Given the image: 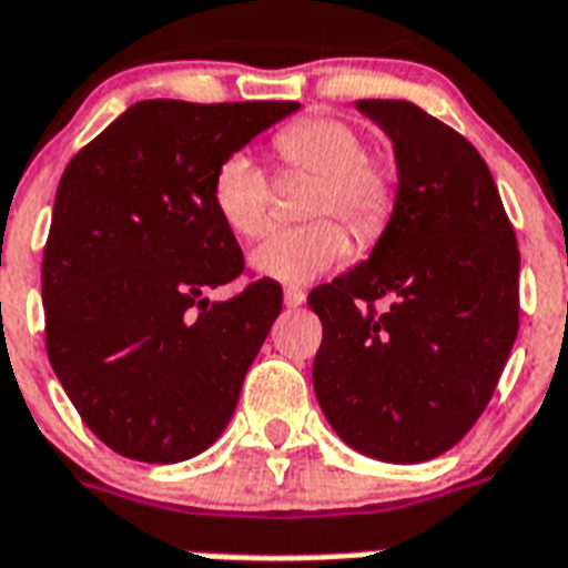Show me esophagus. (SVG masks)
I'll return each mask as SVG.
<instances>
[{
  "label": "esophagus",
  "instance_id": "esophagus-1",
  "mask_svg": "<svg viewBox=\"0 0 568 568\" xmlns=\"http://www.w3.org/2000/svg\"><path fill=\"white\" fill-rule=\"evenodd\" d=\"M284 305H287V307H302V305H305V290H298V287H287V290H284Z\"/></svg>",
  "mask_w": 568,
  "mask_h": 568
}]
</instances>
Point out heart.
Instances as JSON below:
<instances>
[{"label":"heart","instance_id":"b5f03b06","mask_svg":"<svg viewBox=\"0 0 568 568\" xmlns=\"http://www.w3.org/2000/svg\"><path fill=\"white\" fill-rule=\"evenodd\" d=\"M281 162L316 178L307 215H337L355 240L371 243L388 224L397 186L390 171L367 160L362 133L337 118H307L275 135ZM213 206L227 231L254 240L270 227V178L252 156L234 153L213 178ZM349 254V236L337 222H314L266 236L252 254V270L278 284H311L337 270Z\"/></svg>","mask_w":568,"mask_h":568}]
</instances>
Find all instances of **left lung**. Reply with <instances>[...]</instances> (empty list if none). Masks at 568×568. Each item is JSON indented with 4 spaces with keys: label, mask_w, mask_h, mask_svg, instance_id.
I'll list each match as a JSON object with an SVG mask.
<instances>
[{
    "label": "left lung",
    "mask_w": 568,
    "mask_h": 568,
    "mask_svg": "<svg viewBox=\"0 0 568 568\" xmlns=\"http://www.w3.org/2000/svg\"><path fill=\"white\" fill-rule=\"evenodd\" d=\"M355 109L394 144L397 197L371 257L307 296L314 390L353 450L426 463L483 415L516 344V234L468 139L406 100Z\"/></svg>",
    "instance_id": "1"
}]
</instances>
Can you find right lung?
Wrapping results in <instances>:
<instances>
[{
    "instance_id": "1",
    "label": "right lung",
    "mask_w": 568,
    "mask_h": 568,
    "mask_svg": "<svg viewBox=\"0 0 568 568\" xmlns=\"http://www.w3.org/2000/svg\"><path fill=\"white\" fill-rule=\"evenodd\" d=\"M298 103L142 100L70 160L43 252L47 353L88 429L139 463H183L224 433L281 287L243 272L213 178Z\"/></svg>"
}]
</instances>
